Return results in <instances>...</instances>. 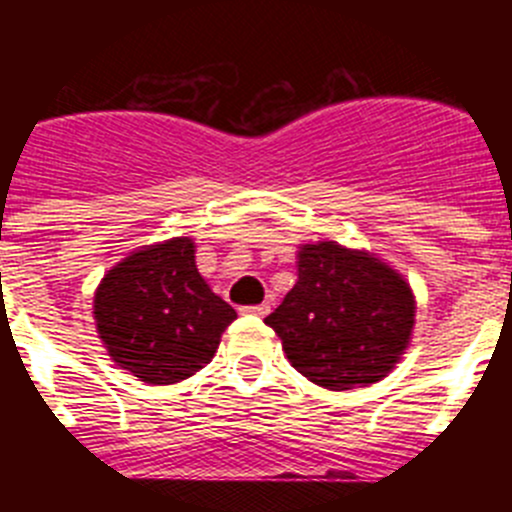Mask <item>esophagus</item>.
<instances>
[{"label":"esophagus","mask_w":512,"mask_h":512,"mask_svg":"<svg viewBox=\"0 0 512 512\" xmlns=\"http://www.w3.org/2000/svg\"><path fill=\"white\" fill-rule=\"evenodd\" d=\"M269 310H271V305H269V302H264V305L243 307V312H246V315H256V318H266V315H269Z\"/></svg>","instance_id":"obj_1"}]
</instances>
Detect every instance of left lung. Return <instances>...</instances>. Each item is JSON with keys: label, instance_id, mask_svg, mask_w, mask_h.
<instances>
[{"label": "left lung", "instance_id": "1", "mask_svg": "<svg viewBox=\"0 0 512 512\" xmlns=\"http://www.w3.org/2000/svg\"><path fill=\"white\" fill-rule=\"evenodd\" d=\"M264 323L312 384L333 392L369 387L408 351L415 295L377 253L338 241L300 243L297 284Z\"/></svg>", "mask_w": 512, "mask_h": 512}]
</instances>
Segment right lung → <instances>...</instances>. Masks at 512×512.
<instances>
[{"label": "right lung", "mask_w": 512, "mask_h": 512, "mask_svg": "<svg viewBox=\"0 0 512 512\" xmlns=\"http://www.w3.org/2000/svg\"><path fill=\"white\" fill-rule=\"evenodd\" d=\"M194 251L189 235L135 248L94 292L99 341L140 382L174 384L197 374L238 318L205 282Z\"/></svg>", "instance_id": "obj_1"}]
</instances>
